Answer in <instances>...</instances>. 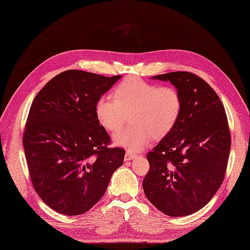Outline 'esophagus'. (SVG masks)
Here are the masks:
<instances>
[{
    "instance_id": "34e87169",
    "label": "esophagus",
    "mask_w": 250,
    "mask_h": 250,
    "mask_svg": "<svg viewBox=\"0 0 250 250\" xmlns=\"http://www.w3.org/2000/svg\"><path fill=\"white\" fill-rule=\"evenodd\" d=\"M136 156V154H135V153H133L132 151H126V153H125V161H130V159H133L134 157H135Z\"/></svg>"
}]
</instances>
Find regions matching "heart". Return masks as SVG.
<instances>
[{
  "instance_id": "heart-1",
  "label": "heart",
  "mask_w": 250,
  "mask_h": 250,
  "mask_svg": "<svg viewBox=\"0 0 250 250\" xmlns=\"http://www.w3.org/2000/svg\"><path fill=\"white\" fill-rule=\"evenodd\" d=\"M183 111L180 91L172 85H161L137 77H129L113 89L112 96L99 97L95 113L99 124L116 132L131 114L133 126L114 135V142L131 151H139L151 139H162L174 129Z\"/></svg>"
}]
</instances>
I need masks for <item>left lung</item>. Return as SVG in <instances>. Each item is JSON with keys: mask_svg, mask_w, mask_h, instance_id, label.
Here are the masks:
<instances>
[{"mask_svg": "<svg viewBox=\"0 0 250 250\" xmlns=\"http://www.w3.org/2000/svg\"><path fill=\"white\" fill-rule=\"evenodd\" d=\"M153 78L180 91L183 111L174 129L146 155L144 191L165 214L189 215L208 204L224 181L231 146L227 115L214 89L193 73Z\"/></svg>", "mask_w": 250, "mask_h": 250, "instance_id": "left-lung-1", "label": "left lung"}]
</instances>
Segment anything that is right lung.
Listing matches in <instances>:
<instances>
[{
  "instance_id": "1",
  "label": "right lung",
  "mask_w": 250,
  "mask_h": 250,
  "mask_svg": "<svg viewBox=\"0 0 250 250\" xmlns=\"http://www.w3.org/2000/svg\"><path fill=\"white\" fill-rule=\"evenodd\" d=\"M121 76L68 69L49 80L31 104L23 146L31 183L48 207L86 212L100 198L125 151L96 117V102Z\"/></svg>"
}]
</instances>
